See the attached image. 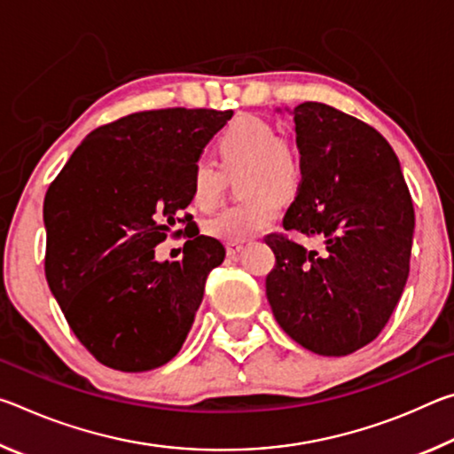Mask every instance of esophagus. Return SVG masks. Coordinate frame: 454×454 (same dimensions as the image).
I'll use <instances>...</instances> for the list:
<instances>
[{"label": "esophagus", "instance_id": "34e87169", "mask_svg": "<svg viewBox=\"0 0 454 454\" xmlns=\"http://www.w3.org/2000/svg\"><path fill=\"white\" fill-rule=\"evenodd\" d=\"M242 248H244L242 242H228L226 244V252H228L230 258H236L242 252Z\"/></svg>", "mask_w": 454, "mask_h": 454}]
</instances>
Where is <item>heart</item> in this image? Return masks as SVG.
I'll return each instance as SVG.
<instances>
[{"instance_id": "heart-1", "label": "heart", "mask_w": 454, "mask_h": 454, "mask_svg": "<svg viewBox=\"0 0 454 454\" xmlns=\"http://www.w3.org/2000/svg\"><path fill=\"white\" fill-rule=\"evenodd\" d=\"M218 153L228 168L248 166L244 186L250 196L224 206L204 222L206 234L222 242H246L264 230L280 212V196L296 190L301 160L288 142L278 140L276 128L252 114H242L226 126ZM224 172L210 160H198L192 170V194L202 208H210L224 192Z\"/></svg>"}]
</instances>
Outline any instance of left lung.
<instances>
[{
  "label": "left lung",
  "instance_id": "8db88e82",
  "mask_svg": "<svg viewBox=\"0 0 454 454\" xmlns=\"http://www.w3.org/2000/svg\"><path fill=\"white\" fill-rule=\"evenodd\" d=\"M290 114L302 180L282 226L322 246L268 234L276 264L266 296L292 340L347 356L380 334L401 301L414 234L411 192L372 126L318 102Z\"/></svg>",
  "mask_w": 454,
  "mask_h": 454
}]
</instances>
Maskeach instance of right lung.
I'll return each instance as SVG.
<instances>
[{"instance_id":"right-lung-1","label":"right lung","mask_w":454,"mask_h":454,"mask_svg":"<svg viewBox=\"0 0 454 454\" xmlns=\"http://www.w3.org/2000/svg\"><path fill=\"white\" fill-rule=\"evenodd\" d=\"M232 114H129L88 134L50 184L45 278L78 340L114 371H152L178 355L226 256L216 238L188 232L194 222L182 212L194 164ZM180 221L183 260L158 263L153 248Z\"/></svg>"}]
</instances>
